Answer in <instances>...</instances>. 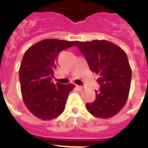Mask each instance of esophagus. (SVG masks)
<instances>
[{"label": "esophagus", "mask_w": 148, "mask_h": 148, "mask_svg": "<svg viewBox=\"0 0 148 148\" xmlns=\"http://www.w3.org/2000/svg\"><path fill=\"white\" fill-rule=\"evenodd\" d=\"M76 87L78 89V90H82V86H80V85H76Z\"/></svg>", "instance_id": "esophagus-1"}]
</instances>
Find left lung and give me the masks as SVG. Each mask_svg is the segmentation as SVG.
Wrapping results in <instances>:
<instances>
[{
	"label": "left lung",
	"mask_w": 148,
	"mask_h": 148,
	"mask_svg": "<svg viewBox=\"0 0 148 148\" xmlns=\"http://www.w3.org/2000/svg\"><path fill=\"white\" fill-rule=\"evenodd\" d=\"M76 44L90 70L99 75L95 100L87 103L86 108L97 118H111L122 109L129 95L131 68L127 56L119 47L106 40Z\"/></svg>",
	"instance_id": "8db88e82"
}]
</instances>
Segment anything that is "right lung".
Here are the masks:
<instances>
[{"label": "right lung", "instance_id": "right-lung-1", "mask_svg": "<svg viewBox=\"0 0 148 148\" xmlns=\"http://www.w3.org/2000/svg\"><path fill=\"white\" fill-rule=\"evenodd\" d=\"M75 43L45 39L30 47L23 55L19 69L22 97L29 110L40 119L49 121L58 117L64 110L68 95L75 87L52 82L59 53Z\"/></svg>", "mask_w": 148, "mask_h": 148}]
</instances>
